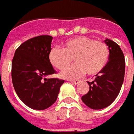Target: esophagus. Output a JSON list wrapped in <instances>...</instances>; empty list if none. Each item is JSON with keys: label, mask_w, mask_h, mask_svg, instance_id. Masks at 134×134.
Segmentation results:
<instances>
[{"label": "esophagus", "mask_w": 134, "mask_h": 134, "mask_svg": "<svg viewBox=\"0 0 134 134\" xmlns=\"http://www.w3.org/2000/svg\"><path fill=\"white\" fill-rule=\"evenodd\" d=\"M70 82H71V83H73L74 85H77L78 82H80V80H69Z\"/></svg>", "instance_id": "1"}]
</instances>
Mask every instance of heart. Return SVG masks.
<instances>
[{
  "label": "heart",
  "mask_w": 134,
  "mask_h": 134,
  "mask_svg": "<svg viewBox=\"0 0 134 134\" xmlns=\"http://www.w3.org/2000/svg\"><path fill=\"white\" fill-rule=\"evenodd\" d=\"M109 55V48L105 43L81 36L67 40L63 49L52 48L48 59L51 64L59 70L68 68L74 59L77 64L61 73L62 77L73 79L86 72L88 75L100 73L106 66Z\"/></svg>",
  "instance_id": "obj_1"
}]
</instances>
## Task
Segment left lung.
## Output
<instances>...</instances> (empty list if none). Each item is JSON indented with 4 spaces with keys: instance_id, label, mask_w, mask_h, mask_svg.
<instances>
[{
    "instance_id": "1",
    "label": "left lung",
    "mask_w": 134,
    "mask_h": 134,
    "mask_svg": "<svg viewBox=\"0 0 134 134\" xmlns=\"http://www.w3.org/2000/svg\"><path fill=\"white\" fill-rule=\"evenodd\" d=\"M110 55L105 69L88 82L89 91L81 97L90 108L98 110L109 106L118 96L122 86L125 71V60L122 49L114 41L106 39Z\"/></svg>"
}]
</instances>
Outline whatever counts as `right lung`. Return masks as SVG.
Here are the masks:
<instances>
[{"mask_svg": "<svg viewBox=\"0 0 134 134\" xmlns=\"http://www.w3.org/2000/svg\"><path fill=\"white\" fill-rule=\"evenodd\" d=\"M53 37L40 35L26 40L16 49L12 63V80L18 97L35 110H44L56 102L63 80L46 79L56 73L48 54Z\"/></svg>", "mask_w": 134, "mask_h": 134, "instance_id": "1", "label": "right lung"}]
</instances>
